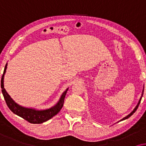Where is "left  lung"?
I'll return each mask as SVG.
<instances>
[{
    "mask_svg": "<svg viewBox=\"0 0 146 146\" xmlns=\"http://www.w3.org/2000/svg\"><path fill=\"white\" fill-rule=\"evenodd\" d=\"M143 90H144V87H143V91H142V94H141V97L140 98V100H139V102H138V104H137V105L136 106V107H135V108H134V110L132 111L129 114V115H127V116H125V117H123V119H121V120H120V121H123V120H124V119H127V118H129L130 116H131L132 115H133V114L135 112V111L137 110V109L138 108V106H139V104H140V102H141V98H142V96H143Z\"/></svg>",
    "mask_w": 146,
    "mask_h": 146,
    "instance_id": "left-lung-1",
    "label": "left lung"
}]
</instances>
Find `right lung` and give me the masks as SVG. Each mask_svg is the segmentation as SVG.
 <instances>
[{
    "label": "right lung",
    "instance_id": "right-lung-1",
    "mask_svg": "<svg viewBox=\"0 0 146 146\" xmlns=\"http://www.w3.org/2000/svg\"><path fill=\"white\" fill-rule=\"evenodd\" d=\"M7 68V63L6 64L5 69H4L3 74L1 79V85L2 93H3L6 104H7V106L9 107V108L11 110V111L14 113L16 115H19V117L27 120L29 123L34 124L42 123L43 122L48 121V119H51L53 116L57 115L58 113L60 111V110L63 108L64 100H65L68 88L62 94L59 101L57 103V104L55 105L53 107H52V108L43 110H35V109L25 108V107L19 106L17 103H15V101L13 100V99L10 97L8 93L6 91L5 89L4 88V76H5Z\"/></svg>",
    "mask_w": 146,
    "mask_h": 146
}]
</instances>
